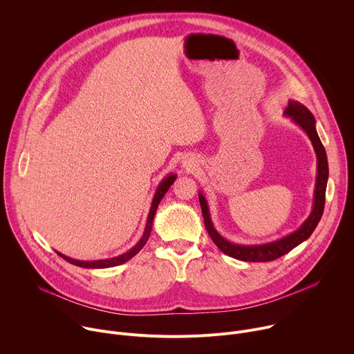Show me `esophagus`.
Here are the masks:
<instances>
[{
  "label": "esophagus",
  "instance_id": "34e87169",
  "mask_svg": "<svg viewBox=\"0 0 354 354\" xmlns=\"http://www.w3.org/2000/svg\"><path fill=\"white\" fill-rule=\"evenodd\" d=\"M183 167H186V169L192 171V169H194L196 164H194V161H193L192 158H187V160H185V161H183Z\"/></svg>",
  "mask_w": 354,
  "mask_h": 354
}]
</instances>
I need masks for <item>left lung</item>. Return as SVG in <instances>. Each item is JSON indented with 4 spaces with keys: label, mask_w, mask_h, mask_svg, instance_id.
<instances>
[{
    "label": "left lung",
    "mask_w": 354,
    "mask_h": 354,
    "mask_svg": "<svg viewBox=\"0 0 354 354\" xmlns=\"http://www.w3.org/2000/svg\"><path fill=\"white\" fill-rule=\"evenodd\" d=\"M284 115L291 118L302 130H304L315 149L317 154V162H318V169H317V183H315V194H314V207L310 214V217L302 223V225L291 232L290 235L269 242V243H261V245H238L227 241L223 238L217 230L214 228L212 218H210V212H209V205L207 200L205 198L203 193H198V200H200V207L201 213H203L205 218V225L206 230L213 239V242L217 245V248L224 252L225 255L243 261V262H270L274 261L286 254L291 249H294L297 245L301 242H304L311 236L314 230L317 228L322 213L325 207V193H326V183H328V158H326V151L319 140V136L315 129V119L314 115L304 106L302 104L297 102V100H290L288 106L284 111Z\"/></svg>",
    "instance_id": "1"
}]
</instances>
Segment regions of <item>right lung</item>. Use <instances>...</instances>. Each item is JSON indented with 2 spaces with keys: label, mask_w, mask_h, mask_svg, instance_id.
I'll return each mask as SVG.
<instances>
[{
  "label": "right lung",
  "mask_w": 354,
  "mask_h": 354,
  "mask_svg": "<svg viewBox=\"0 0 354 354\" xmlns=\"http://www.w3.org/2000/svg\"><path fill=\"white\" fill-rule=\"evenodd\" d=\"M176 179V175H168L157 187V192L154 194V198H153V203H151V209H149V213H148V217H147V224H145V228H144V234L141 236V239L130 249L127 250L126 254L120 255V257H116V258H111V259H102V261H77V259H71L63 254H60V252H57V254L66 259L67 262L75 265V266H80V268H85V269H105V268H113V266H119L127 261H130L134 255H137L138 252L142 249V246L145 245V242L148 241L149 238V234H151V230H153V220H154V216H156V212H157V207L160 205V201L162 200V197L165 196V193L168 192V189L171 187V185L175 182Z\"/></svg>",
  "instance_id": "1"
}]
</instances>
